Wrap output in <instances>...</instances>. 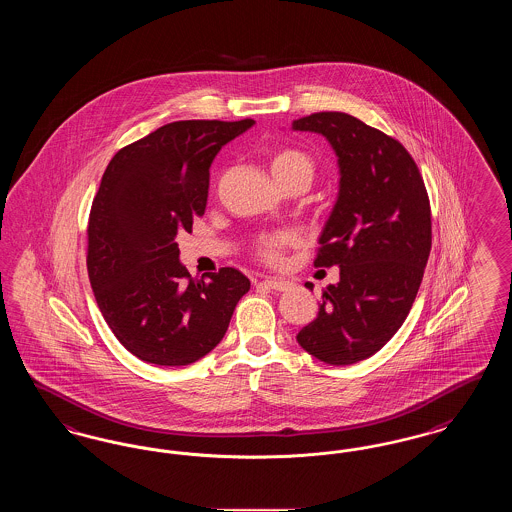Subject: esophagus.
Listing matches in <instances>:
<instances>
[{"label": "esophagus", "mask_w": 512, "mask_h": 512, "mask_svg": "<svg viewBox=\"0 0 512 512\" xmlns=\"http://www.w3.org/2000/svg\"><path fill=\"white\" fill-rule=\"evenodd\" d=\"M263 284L268 286L270 290H276V292H286L292 288V282L286 280V278H265Z\"/></svg>", "instance_id": "obj_1"}]
</instances>
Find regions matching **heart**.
Here are the masks:
<instances>
[{"label":"heart","mask_w":512,"mask_h":512,"mask_svg":"<svg viewBox=\"0 0 512 512\" xmlns=\"http://www.w3.org/2000/svg\"><path fill=\"white\" fill-rule=\"evenodd\" d=\"M270 169H272L274 176L276 174H286V172H305L311 178H313V171H315L313 169V161L305 153H301L297 149H280V151H276L272 161H270ZM286 242H288L286 236L267 238V240L261 242L259 253H261V257L265 261L274 263V261L280 259V249H282V245L286 244Z\"/></svg>","instance_id":"heart-1"}]
</instances>
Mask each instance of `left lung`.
Segmentation results:
<instances>
[{
	"instance_id": "left-lung-1",
	"label": "left lung",
	"mask_w": 512,
	"mask_h": 512,
	"mask_svg": "<svg viewBox=\"0 0 512 512\" xmlns=\"http://www.w3.org/2000/svg\"><path fill=\"white\" fill-rule=\"evenodd\" d=\"M292 130L324 136L340 169L315 259L340 268V282L326 286L297 343L326 365H353L380 351L413 307L432 247L430 201L409 151L365 122L330 111Z\"/></svg>"
}]
</instances>
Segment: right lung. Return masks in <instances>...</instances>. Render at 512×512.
Returning <instances> with one entry per match:
<instances>
[{"label": "right lung", "mask_w": 512, "mask_h": 512, "mask_svg": "<svg viewBox=\"0 0 512 512\" xmlns=\"http://www.w3.org/2000/svg\"><path fill=\"white\" fill-rule=\"evenodd\" d=\"M253 124L171 122L122 147L103 172L88 222V276L105 322L140 361H199L249 292L236 268L192 278L176 236L205 213L217 153Z\"/></svg>", "instance_id": "1"}]
</instances>
